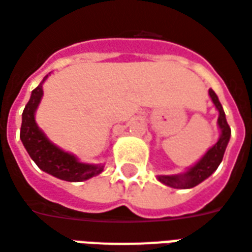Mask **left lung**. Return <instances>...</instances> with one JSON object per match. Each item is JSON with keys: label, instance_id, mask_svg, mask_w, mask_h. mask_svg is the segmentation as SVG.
I'll return each instance as SVG.
<instances>
[{"label": "left lung", "instance_id": "1", "mask_svg": "<svg viewBox=\"0 0 252 252\" xmlns=\"http://www.w3.org/2000/svg\"><path fill=\"white\" fill-rule=\"evenodd\" d=\"M209 96L212 98V102L215 103L216 108L219 110V119L218 124L220 127V138L216 144L209 149L205 153L203 158L200 159L197 164L189 169L188 172L184 174H179V176H158V180L162 184L172 187V188L177 189H187L193 188L196 185H199L201 181L208 179L211 174L214 173L218 169V166L223 159L224 152L228 145L229 137H231V127L227 124L225 119V114L223 111V107L219 102L218 95L215 94L214 90H209Z\"/></svg>", "mask_w": 252, "mask_h": 252}]
</instances>
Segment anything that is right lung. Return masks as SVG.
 I'll return each instance as SVG.
<instances>
[{"mask_svg": "<svg viewBox=\"0 0 252 252\" xmlns=\"http://www.w3.org/2000/svg\"><path fill=\"white\" fill-rule=\"evenodd\" d=\"M45 79L47 76L33 90L31 99L24 108L20 138L23 141L31 158L44 172L64 181H73V183L91 179L103 170V165L79 162L72 154L65 153L62 149L55 146L34 122V111L43 96V83Z\"/></svg>", "mask_w": 252, "mask_h": 252, "instance_id": "right-lung-1", "label": "right lung"}]
</instances>
